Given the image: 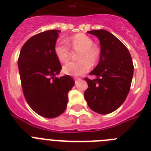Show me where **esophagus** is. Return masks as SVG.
<instances>
[{
	"label": "esophagus",
	"instance_id": "esophagus-1",
	"mask_svg": "<svg viewBox=\"0 0 151 151\" xmlns=\"http://www.w3.org/2000/svg\"><path fill=\"white\" fill-rule=\"evenodd\" d=\"M74 79H75V82H76V84H77L78 82H79L80 80H81V78H75Z\"/></svg>",
	"mask_w": 151,
	"mask_h": 151
}]
</instances>
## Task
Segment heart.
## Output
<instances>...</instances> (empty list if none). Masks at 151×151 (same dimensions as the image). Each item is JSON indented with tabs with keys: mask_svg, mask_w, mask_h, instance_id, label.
<instances>
[{
	"mask_svg": "<svg viewBox=\"0 0 151 151\" xmlns=\"http://www.w3.org/2000/svg\"><path fill=\"white\" fill-rule=\"evenodd\" d=\"M68 44L75 50H79L78 61H69L63 67V73L69 76H78L87 73L91 68V63H95L98 59L99 52L93 45L90 37L82 33L74 35L66 39ZM54 54L58 60L63 63L68 60L70 49L65 40L57 41L54 46Z\"/></svg>",
	"mask_w": 151,
	"mask_h": 151,
	"instance_id": "1",
	"label": "heart"
}]
</instances>
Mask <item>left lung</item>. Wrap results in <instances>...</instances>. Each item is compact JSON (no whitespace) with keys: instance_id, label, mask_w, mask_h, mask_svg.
<instances>
[{"instance_id":"1","label":"left lung","mask_w":151,"mask_h":151,"mask_svg":"<svg viewBox=\"0 0 151 151\" xmlns=\"http://www.w3.org/2000/svg\"><path fill=\"white\" fill-rule=\"evenodd\" d=\"M88 33L99 39L101 56L98 64L90 73L95 78H85L88 88L84 96L91 110L108 114L126 99L134 73L132 60L127 47L108 31L99 29Z\"/></svg>"}]
</instances>
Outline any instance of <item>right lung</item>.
Here are the masks:
<instances>
[{
  "instance_id": "obj_1",
  "label": "right lung",
  "mask_w": 151,
  "mask_h": 151,
  "mask_svg": "<svg viewBox=\"0 0 151 151\" xmlns=\"http://www.w3.org/2000/svg\"><path fill=\"white\" fill-rule=\"evenodd\" d=\"M60 30H47L24 44L18 60L22 91L30 107L45 118L61 115L68 103V93L75 82L69 76L60 78L62 69L54 54Z\"/></svg>"
}]
</instances>
